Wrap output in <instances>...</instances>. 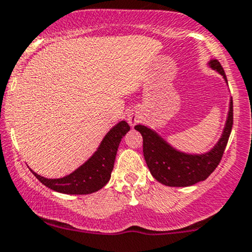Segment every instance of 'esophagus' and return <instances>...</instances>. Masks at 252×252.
<instances>
[{"instance_id": "1", "label": "esophagus", "mask_w": 252, "mask_h": 252, "mask_svg": "<svg viewBox=\"0 0 252 252\" xmlns=\"http://www.w3.org/2000/svg\"><path fill=\"white\" fill-rule=\"evenodd\" d=\"M141 118H142V116H141V112L137 109L129 110V112L126 114V121H128L130 126H134L136 123L140 122Z\"/></svg>"}]
</instances>
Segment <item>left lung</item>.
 I'll use <instances>...</instances> for the list:
<instances>
[{"label":"left lung","mask_w":252,"mask_h":252,"mask_svg":"<svg viewBox=\"0 0 252 252\" xmlns=\"http://www.w3.org/2000/svg\"><path fill=\"white\" fill-rule=\"evenodd\" d=\"M209 66L213 71L218 72L227 83L225 72L218 60H211ZM233 124V104L230 98L226 122L222 129L220 138L209 152L185 153L174 148L154 129L142 124L135 126L143 137V155L148 166L150 174L155 180L170 187L193 186L204 181L217 168L226 148Z\"/></svg>","instance_id":"1"}]
</instances>
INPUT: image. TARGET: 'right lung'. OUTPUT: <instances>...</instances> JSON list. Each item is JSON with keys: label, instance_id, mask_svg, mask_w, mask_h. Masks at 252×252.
<instances>
[{"label": "right lung", "instance_id": "1", "mask_svg": "<svg viewBox=\"0 0 252 252\" xmlns=\"http://www.w3.org/2000/svg\"><path fill=\"white\" fill-rule=\"evenodd\" d=\"M130 130L126 121H121L104 136L96 152L82 166L68 175L58 179L43 178L33 172L35 178L46 187L65 194H91L103 189L111 178L115 158L121 141Z\"/></svg>", "mask_w": 252, "mask_h": 252}]
</instances>
